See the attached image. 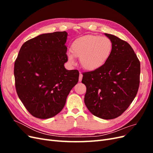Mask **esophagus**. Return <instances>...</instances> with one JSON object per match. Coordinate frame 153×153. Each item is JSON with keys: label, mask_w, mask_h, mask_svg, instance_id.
I'll return each instance as SVG.
<instances>
[{"label": "esophagus", "mask_w": 153, "mask_h": 153, "mask_svg": "<svg viewBox=\"0 0 153 153\" xmlns=\"http://www.w3.org/2000/svg\"><path fill=\"white\" fill-rule=\"evenodd\" d=\"M82 77H83V75L81 73H80V75H79V81L81 82L82 80Z\"/></svg>", "instance_id": "esophagus-1"}]
</instances>
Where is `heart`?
Returning a JSON list of instances; mask_svg holds the SVG:
<instances>
[{
    "label": "heart",
    "mask_w": 153,
    "mask_h": 153,
    "mask_svg": "<svg viewBox=\"0 0 153 153\" xmlns=\"http://www.w3.org/2000/svg\"><path fill=\"white\" fill-rule=\"evenodd\" d=\"M112 48V41L106 37L86 35L74 41L71 50L75 57L80 58L83 68L88 71H95L107 61ZM73 55L70 53L68 54V61L72 64L75 63Z\"/></svg>",
    "instance_id": "1"
}]
</instances>
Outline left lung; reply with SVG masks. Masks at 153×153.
Returning a JSON list of instances; mask_svg holds the SVG:
<instances>
[{
    "label": "left lung",
    "instance_id": "obj_1",
    "mask_svg": "<svg viewBox=\"0 0 153 153\" xmlns=\"http://www.w3.org/2000/svg\"><path fill=\"white\" fill-rule=\"evenodd\" d=\"M113 48L104 65L83 73L82 82L87 90L84 102L90 112L103 119L120 116L132 103L140 84V64L126 41L105 34Z\"/></svg>",
    "mask_w": 153,
    "mask_h": 153
}]
</instances>
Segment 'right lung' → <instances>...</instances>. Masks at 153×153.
I'll return each instance as SVG.
<instances>
[{
  "label": "right lung",
  "mask_w": 153,
  "mask_h": 153,
  "mask_svg": "<svg viewBox=\"0 0 153 153\" xmlns=\"http://www.w3.org/2000/svg\"><path fill=\"white\" fill-rule=\"evenodd\" d=\"M66 31L39 35L25 42L15 62L17 94L28 112L39 119L59 114L78 82V70H67Z\"/></svg>",
  "instance_id": "obj_1"
}]
</instances>
